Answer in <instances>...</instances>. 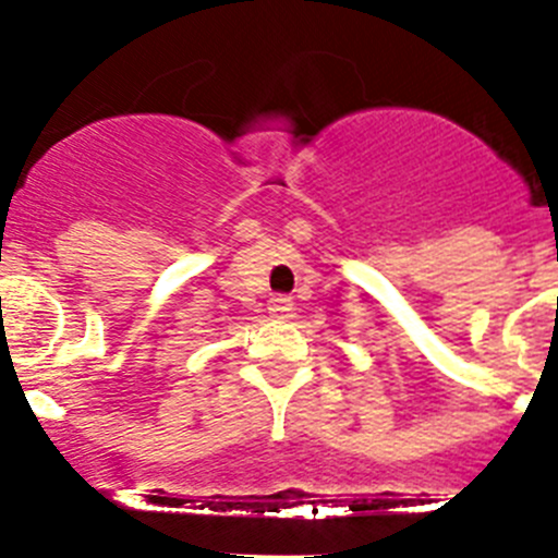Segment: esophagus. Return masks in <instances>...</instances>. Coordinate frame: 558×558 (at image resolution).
Wrapping results in <instances>:
<instances>
[{
	"label": "esophagus",
	"mask_w": 558,
	"mask_h": 558,
	"mask_svg": "<svg viewBox=\"0 0 558 558\" xmlns=\"http://www.w3.org/2000/svg\"><path fill=\"white\" fill-rule=\"evenodd\" d=\"M268 310L274 318H290V313H293V299L290 295H274L268 302Z\"/></svg>",
	"instance_id": "1"
}]
</instances>
